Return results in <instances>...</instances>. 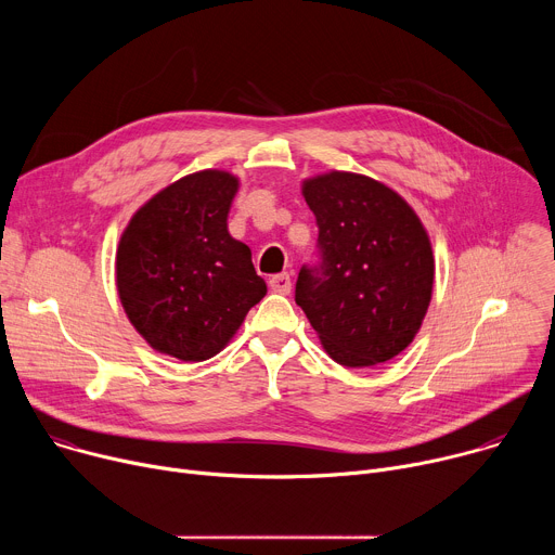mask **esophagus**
I'll return each mask as SVG.
<instances>
[{
	"label": "esophagus",
	"mask_w": 555,
	"mask_h": 555,
	"mask_svg": "<svg viewBox=\"0 0 555 555\" xmlns=\"http://www.w3.org/2000/svg\"><path fill=\"white\" fill-rule=\"evenodd\" d=\"M270 289L276 294H289L292 289V279L289 274H276L270 279Z\"/></svg>",
	"instance_id": "1"
}]
</instances>
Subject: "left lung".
Masks as SVG:
<instances>
[{
  "label": "left lung",
  "instance_id": "1",
  "mask_svg": "<svg viewBox=\"0 0 555 555\" xmlns=\"http://www.w3.org/2000/svg\"><path fill=\"white\" fill-rule=\"evenodd\" d=\"M319 225V263L302 266L296 305L343 366L402 353L433 296L435 259L415 210L366 176L332 171L302 182Z\"/></svg>",
  "mask_w": 555,
  "mask_h": 555
}]
</instances>
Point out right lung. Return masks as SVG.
<instances>
[{
  "mask_svg": "<svg viewBox=\"0 0 555 555\" xmlns=\"http://www.w3.org/2000/svg\"><path fill=\"white\" fill-rule=\"evenodd\" d=\"M240 180L199 171L153 195L125 228L116 285L127 319L160 353L217 356L268 292L253 253L228 232Z\"/></svg>",
  "mask_w": 555,
  "mask_h": 555,
  "instance_id": "add662e5",
  "label": "right lung"
}]
</instances>
